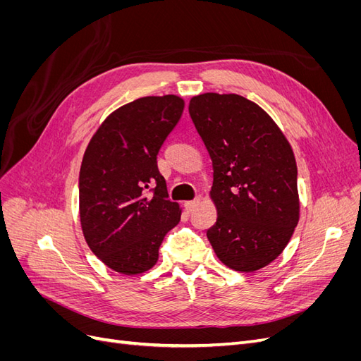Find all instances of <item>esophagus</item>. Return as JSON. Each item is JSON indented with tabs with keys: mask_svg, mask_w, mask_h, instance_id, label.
Instances as JSON below:
<instances>
[{
	"mask_svg": "<svg viewBox=\"0 0 361 361\" xmlns=\"http://www.w3.org/2000/svg\"><path fill=\"white\" fill-rule=\"evenodd\" d=\"M200 203V197H195L194 200H190V202H185V209H187L188 212H192L195 207L199 206Z\"/></svg>",
	"mask_w": 361,
	"mask_h": 361,
	"instance_id": "esophagus-1",
	"label": "esophagus"
}]
</instances>
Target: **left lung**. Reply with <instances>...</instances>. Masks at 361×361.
Listing matches in <instances>:
<instances>
[{"instance_id": "left-lung-1", "label": "left lung", "mask_w": 361, "mask_h": 361, "mask_svg": "<svg viewBox=\"0 0 361 361\" xmlns=\"http://www.w3.org/2000/svg\"><path fill=\"white\" fill-rule=\"evenodd\" d=\"M190 116L209 152L216 223L206 232L216 257L255 272L286 248L300 220L297 162L271 116L245 97L192 96Z\"/></svg>"}]
</instances>
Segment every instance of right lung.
I'll return each instance as SVG.
<instances>
[{"mask_svg":"<svg viewBox=\"0 0 361 361\" xmlns=\"http://www.w3.org/2000/svg\"><path fill=\"white\" fill-rule=\"evenodd\" d=\"M185 101L146 96L117 108L93 134L80 170V221L87 245L123 276L154 268L164 236L180 221L157 157ZM152 194H149V191Z\"/></svg>","mask_w":361,"mask_h":361,"instance_id":"obj_1","label":"right lung"}]
</instances>
